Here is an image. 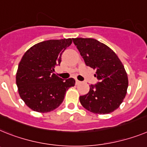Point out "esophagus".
I'll return each mask as SVG.
<instances>
[{
  "label": "esophagus",
  "mask_w": 147,
  "mask_h": 147,
  "mask_svg": "<svg viewBox=\"0 0 147 147\" xmlns=\"http://www.w3.org/2000/svg\"><path fill=\"white\" fill-rule=\"evenodd\" d=\"M81 83V82H80V81H79L78 80H76V85H79V84H80Z\"/></svg>",
  "instance_id": "34e87169"
}]
</instances>
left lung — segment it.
<instances>
[{"label":"left lung","instance_id":"obj_1","mask_svg":"<svg viewBox=\"0 0 147 147\" xmlns=\"http://www.w3.org/2000/svg\"><path fill=\"white\" fill-rule=\"evenodd\" d=\"M73 42L87 66L96 71L95 85H90L87 94L80 96L85 109L96 114H109L120 106L128 88V76L115 53L94 38H76Z\"/></svg>","mask_w":147,"mask_h":147}]
</instances>
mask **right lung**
I'll return each instance as SVG.
<instances>
[{
    "instance_id": "obj_1",
    "label": "right lung",
    "mask_w": 147,
    "mask_h": 147,
    "mask_svg": "<svg viewBox=\"0 0 147 147\" xmlns=\"http://www.w3.org/2000/svg\"><path fill=\"white\" fill-rule=\"evenodd\" d=\"M71 38L48 40L33 45L18 65L16 84L21 98L31 109L49 112L63 102L66 91L74 86L73 78L62 80L54 74Z\"/></svg>"
}]
</instances>
